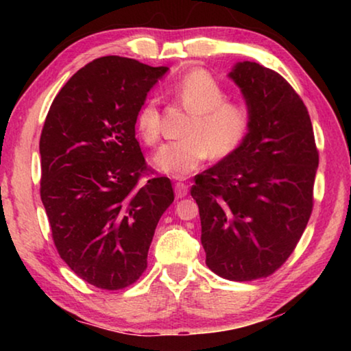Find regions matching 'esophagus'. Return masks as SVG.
I'll list each match as a JSON object with an SVG mask.
<instances>
[{"label": "esophagus", "mask_w": 351, "mask_h": 351, "mask_svg": "<svg viewBox=\"0 0 351 351\" xmlns=\"http://www.w3.org/2000/svg\"><path fill=\"white\" fill-rule=\"evenodd\" d=\"M187 193H189V186H187L186 182H181V181L175 182V195H176V198H184Z\"/></svg>", "instance_id": "34e87169"}]
</instances>
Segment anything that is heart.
<instances>
[{"instance_id":"obj_1","label":"heart","mask_w":351,"mask_h":351,"mask_svg":"<svg viewBox=\"0 0 351 351\" xmlns=\"http://www.w3.org/2000/svg\"><path fill=\"white\" fill-rule=\"evenodd\" d=\"M165 94L190 112L180 141L169 142L154 154L153 162L171 176H184L207 158L226 159L247 138L252 110L245 100L228 99V91L204 69H192L167 86ZM162 119L156 100L148 99L136 112L142 141L154 145L161 138Z\"/></svg>"}]
</instances>
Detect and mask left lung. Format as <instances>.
<instances>
[{
    "instance_id": "obj_1",
    "label": "left lung",
    "mask_w": 351,
    "mask_h": 351,
    "mask_svg": "<svg viewBox=\"0 0 351 351\" xmlns=\"http://www.w3.org/2000/svg\"><path fill=\"white\" fill-rule=\"evenodd\" d=\"M252 110V125L229 158L195 176L206 265L234 282L280 268L313 212L319 152L308 110L283 77L255 62L229 74Z\"/></svg>"
}]
</instances>
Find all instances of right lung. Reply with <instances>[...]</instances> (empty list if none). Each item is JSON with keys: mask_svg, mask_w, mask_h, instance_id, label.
I'll return each mask as SVG.
<instances>
[{"mask_svg": "<svg viewBox=\"0 0 351 351\" xmlns=\"http://www.w3.org/2000/svg\"><path fill=\"white\" fill-rule=\"evenodd\" d=\"M169 68L106 56L71 77L40 136V195L52 240L73 272L117 291L147 269L171 182L152 176L136 139V112ZM147 176V180H141Z\"/></svg>", "mask_w": 351, "mask_h": 351, "instance_id": "obj_1", "label": "right lung"}]
</instances>
